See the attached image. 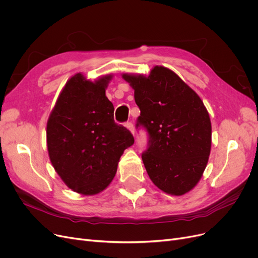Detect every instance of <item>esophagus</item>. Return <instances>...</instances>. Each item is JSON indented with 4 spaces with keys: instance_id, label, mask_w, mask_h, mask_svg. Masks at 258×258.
Wrapping results in <instances>:
<instances>
[{
    "instance_id": "esophagus-1",
    "label": "esophagus",
    "mask_w": 258,
    "mask_h": 258,
    "mask_svg": "<svg viewBox=\"0 0 258 258\" xmlns=\"http://www.w3.org/2000/svg\"><path fill=\"white\" fill-rule=\"evenodd\" d=\"M125 126H126V128L133 134V136H134V134H135V128H134V125L132 124V122H127V123L125 124Z\"/></svg>"
}]
</instances>
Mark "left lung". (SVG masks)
Masks as SVG:
<instances>
[{
  "instance_id": "1",
  "label": "left lung",
  "mask_w": 258,
  "mask_h": 258,
  "mask_svg": "<svg viewBox=\"0 0 258 258\" xmlns=\"http://www.w3.org/2000/svg\"><path fill=\"white\" fill-rule=\"evenodd\" d=\"M140 108L138 123L150 135L142 161L162 191L183 196L197 186L211 151V121L199 95L163 66L148 75L123 73Z\"/></svg>"
}]
</instances>
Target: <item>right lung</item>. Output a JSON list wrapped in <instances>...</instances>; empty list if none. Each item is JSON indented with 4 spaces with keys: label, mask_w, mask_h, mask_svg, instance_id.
I'll list each match as a JSON object with an SVG mask.
<instances>
[{
    "label": "right lung",
    "mask_w": 258,
    "mask_h": 258,
    "mask_svg": "<svg viewBox=\"0 0 258 258\" xmlns=\"http://www.w3.org/2000/svg\"><path fill=\"white\" fill-rule=\"evenodd\" d=\"M113 74L88 79L76 73L67 81L47 121L51 164L73 191L98 195L111 184L120 157L134 137L114 121L105 90Z\"/></svg>",
    "instance_id": "1"
}]
</instances>
